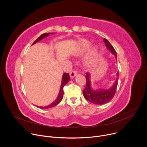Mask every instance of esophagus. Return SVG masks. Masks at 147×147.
<instances>
[{"instance_id":"1","label":"esophagus","mask_w":147,"mask_h":147,"mask_svg":"<svg viewBox=\"0 0 147 147\" xmlns=\"http://www.w3.org/2000/svg\"><path fill=\"white\" fill-rule=\"evenodd\" d=\"M77 71H76V70H72L70 73V77H71V78H73L76 75H77Z\"/></svg>"}]
</instances>
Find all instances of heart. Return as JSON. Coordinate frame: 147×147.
Here are the masks:
<instances>
[{"mask_svg": "<svg viewBox=\"0 0 147 147\" xmlns=\"http://www.w3.org/2000/svg\"><path fill=\"white\" fill-rule=\"evenodd\" d=\"M91 44L89 41L87 40H82L80 42L78 45L77 52L79 54H82L86 53L91 47ZM97 55V49L94 48L90 51L89 55L87 57V62L88 64H92L95 61Z\"/></svg>", "mask_w": 147, "mask_h": 147, "instance_id": "1", "label": "heart"}]
</instances>
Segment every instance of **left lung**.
Segmentation results:
<instances>
[{
    "label": "left lung",
    "mask_w": 147,
    "mask_h": 147,
    "mask_svg": "<svg viewBox=\"0 0 147 147\" xmlns=\"http://www.w3.org/2000/svg\"><path fill=\"white\" fill-rule=\"evenodd\" d=\"M103 41L107 49L115 56L117 60L116 52L114 48L109 43V42L105 38L103 39ZM119 71L116 73V78L112 86L108 90H94L91 86V75L90 73H86V86L85 89L82 91L84 96L90 102L96 105H103L109 102L114 96L116 88L117 87L119 80Z\"/></svg>",
    "instance_id": "1"
}]
</instances>
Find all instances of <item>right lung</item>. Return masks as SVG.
Masks as SVG:
<instances>
[{"mask_svg":"<svg viewBox=\"0 0 147 147\" xmlns=\"http://www.w3.org/2000/svg\"><path fill=\"white\" fill-rule=\"evenodd\" d=\"M53 34V32H48V33H45L42 34L39 38H38L35 40L34 42L32 44V45L35 44V43H36L37 42L40 40L41 39H42L43 38L48 36V35H49V34ZM70 80V76L69 74V73H65L63 74V77H62V79H61V86H60V91L58 94V96L57 97V98L53 101V102H52V103H51L49 105H48L47 107H38V108H39L40 109H48V108H51L52 107H55L56 105L61 100V99H63V87L66 84L69 82V81Z\"/></svg>","mask_w":147,"mask_h":147,"instance_id":"add662e5","label":"right lung"}]
</instances>
